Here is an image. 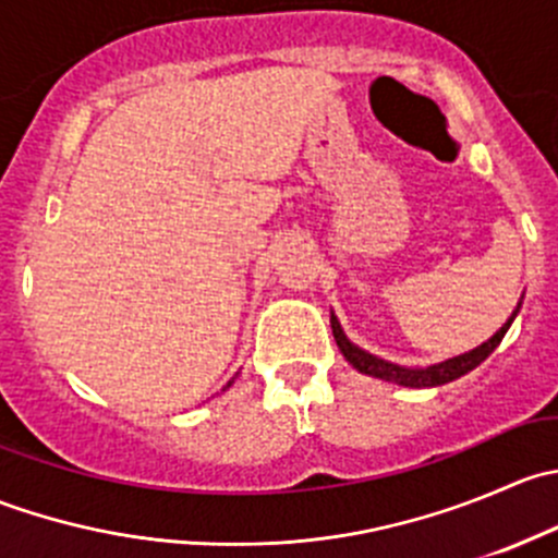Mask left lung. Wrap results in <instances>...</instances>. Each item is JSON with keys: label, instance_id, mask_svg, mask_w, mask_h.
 <instances>
[{"label": "left lung", "instance_id": "left-lung-1", "mask_svg": "<svg viewBox=\"0 0 558 558\" xmlns=\"http://www.w3.org/2000/svg\"><path fill=\"white\" fill-rule=\"evenodd\" d=\"M521 300H523V296H521ZM519 311H521V302H519V307H515V311H513V315H510V318L505 320L502 329H499L494 337H488V340L483 342V345L472 348L470 353H461V356L446 359V362H440V364H432V367H424V369L399 367V364L386 362V359H378V356H373V353L364 351V348L353 345V342L345 337V331H342L340 320H337L335 313H331V335H335L337 348H340V351H342V356H345L348 362H351L353 367L359 369V373L373 375V378L388 380V384H397V386L429 388V386L451 384V380L461 378V375H466V373H470V369H475L477 364L483 362V359H488V353H492L494 348H497L499 342H502L505 331L510 329V324H513V318H515V315H519Z\"/></svg>", "mask_w": 558, "mask_h": 558}]
</instances>
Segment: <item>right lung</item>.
Returning a JSON list of instances; mask_svg holds the SVG:
<instances>
[{
    "label": "right lung",
    "instance_id": "right-lung-1",
    "mask_svg": "<svg viewBox=\"0 0 558 558\" xmlns=\"http://www.w3.org/2000/svg\"><path fill=\"white\" fill-rule=\"evenodd\" d=\"M229 386H232V380H229Z\"/></svg>",
    "mask_w": 558,
    "mask_h": 558
}]
</instances>
